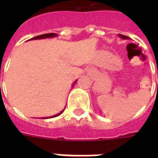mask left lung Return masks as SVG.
I'll return each instance as SVG.
<instances>
[{
    "instance_id": "obj_1",
    "label": "left lung",
    "mask_w": 158,
    "mask_h": 158,
    "mask_svg": "<svg viewBox=\"0 0 158 158\" xmlns=\"http://www.w3.org/2000/svg\"><path fill=\"white\" fill-rule=\"evenodd\" d=\"M118 35H119V37H120V38H122V39H130V38L127 37V36L122 35V34H118Z\"/></svg>"
}]
</instances>
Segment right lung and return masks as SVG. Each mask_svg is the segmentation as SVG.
I'll use <instances>...</instances> for the list:
<instances>
[{
  "mask_svg": "<svg viewBox=\"0 0 158 158\" xmlns=\"http://www.w3.org/2000/svg\"><path fill=\"white\" fill-rule=\"evenodd\" d=\"M56 36H58L56 34V33H45V34H42V35H39V36H37V37H34V38H31V39H29V40H37V39H43V38H54V37H56ZM77 82V80L74 83V85H73V87L74 86V84H75V83ZM64 110H62L61 111L60 113H58V114H56V115H52V116H50V117H43V119H48V118H54V117H56V116H58V115H60V114H61L63 111H64Z\"/></svg>",
  "mask_w": 158,
  "mask_h": 158,
  "instance_id": "obj_1",
  "label": "right lung"
}]
</instances>
